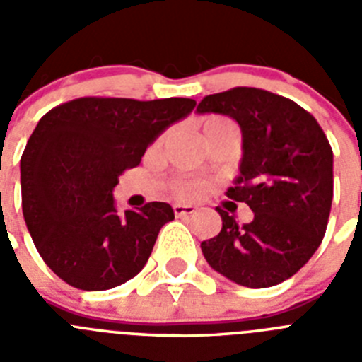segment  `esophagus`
<instances>
[{
    "label": "esophagus",
    "instance_id": "esophagus-1",
    "mask_svg": "<svg viewBox=\"0 0 362 362\" xmlns=\"http://www.w3.org/2000/svg\"><path fill=\"white\" fill-rule=\"evenodd\" d=\"M196 206L194 204H181V203H175L174 204V214L177 217H185V216H192V214L196 212Z\"/></svg>",
    "mask_w": 362,
    "mask_h": 362
}]
</instances>
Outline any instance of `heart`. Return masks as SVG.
I'll return each instance as SVG.
<instances>
[{
  "label": "heart",
  "mask_w": 362,
  "mask_h": 362,
  "mask_svg": "<svg viewBox=\"0 0 362 362\" xmlns=\"http://www.w3.org/2000/svg\"><path fill=\"white\" fill-rule=\"evenodd\" d=\"M225 124H232V123L226 119H223V117L210 116V117H204V119L201 121V129H203V134H209V132H212V130L225 127ZM163 139H165V136L158 137V141L153 143V148L161 146ZM174 192L177 194V196H183V197L197 196V194L201 192V185L197 183V181H192V179H179L177 183L174 185Z\"/></svg>",
  "instance_id": "1"
}]
</instances>
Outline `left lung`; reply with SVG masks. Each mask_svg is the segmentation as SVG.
<instances>
[{"label": "left lung", "mask_w": 362, "mask_h": 362, "mask_svg": "<svg viewBox=\"0 0 362 362\" xmlns=\"http://www.w3.org/2000/svg\"><path fill=\"white\" fill-rule=\"evenodd\" d=\"M199 114L235 119L243 132L241 175L226 196L254 219L238 225L217 206L223 228L201 243L216 272L248 288H268L308 263L325 238L334 197V152L317 119L292 99L235 86L206 95Z\"/></svg>", "instance_id": "obj_1"}]
</instances>
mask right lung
I'll return each mask as SVG.
<instances>
[{
  "label": "right lung",
  "instance_id": "add662e5",
  "mask_svg": "<svg viewBox=\"0 0 362 362\" xmlns=\"http://www.w3.org/2000/svg\"><path fill=\"white\" fill-rule=\"evenodd\" d=\"M196 107L188 98H78L40 119L21 156V206L47 267L79 290L99 292L143 270L168 203L119 214L112 190L146 146Z\"/></svg>",
  "mask_w": 362,
  "mask_h": 362
}]
</instances>
